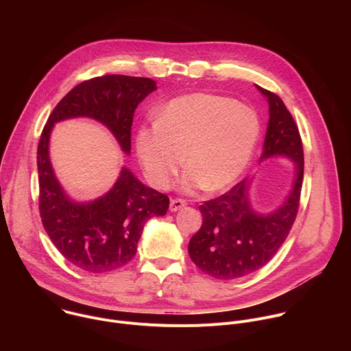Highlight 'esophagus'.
Returning <instances> with one entry per match:
<instances>
[{
  "mask_svg": "<svg viewBox=\"0 0 351 351\" xmlns=\"http://www.w3.org/2000/svg\"><path fill=\"white\" fill-rule=\"evenodd\" d=\"M184 207H186V202H184V199H180V198H173V199H171L169 210H171L172 213H176V211H179V210H182V208H184Z\"/></svg>",
  "mask_w": 351,
  "mask_h": 351,
  "instance_id": "1",
  "label": "esophagus"
}]
</instances>
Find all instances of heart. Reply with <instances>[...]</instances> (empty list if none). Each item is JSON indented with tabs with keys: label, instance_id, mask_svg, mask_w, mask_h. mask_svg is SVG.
Segmentation results:
<instances>
[{
	"label": "heart",
	"instance_id": "1",
	"mask_svg": "<svg viewBox=\"0 0 351 351\" xmlns=\"http://www.w3.org/2000/svg\"><path fill=\"white\" fill-rule=\"evenodd\" d=\"M261 133L257 114L234 99L207 93L173 98L153 125L136 133V153L153 186H171L189 167L182 187L215 193L232 186L247 169Z\"/></svg>",
	"mask_w": 351,
	"mask_h": 351
}]
</instances>
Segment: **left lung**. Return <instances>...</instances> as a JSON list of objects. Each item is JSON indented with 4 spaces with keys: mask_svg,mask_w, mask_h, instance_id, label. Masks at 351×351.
I'll use <instances>...</instances> for the list:
<instances>
[{
    "mask_svg": "<svg viewBox=\"0 0 351 351\" xmlns=\"http://www.w3.org/2000/svg\"><path fill=\"white\" fill-rule=\"evenodd\" d=\"M256 87L269 106L260 161L289 158L294 162V179L285 202L268 214L253 210L248 198L250 179L199 206L203 225L189 241V256L204 274L222 280L247 276L274 258L294 223L303 186L304 153L298 128L279 95Z\"/></svg>",
    "mask_w": 351,
    "mask_h": 351,
    "instance_id": "1",
    "label": "left lung"
}]
</instances>
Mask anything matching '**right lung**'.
Segmentation results:
<instances>
[{
	"mask_svg": "<svg viewBox=\"0 0 351 351\" xmlns=\"http://www.w3.org/2000/svg\"><path fill=\"white\" fill-rule=\"evenodd\" d=\"M154 90L156 82L148 77L106 75L84 80L61 99L43 129L37 147L41 222L58 252L88 274L126 265L137 252L145 222L165 215L169 198L123 167L108 193L88 203L75 202L51 167L49 136L57 122L86 117L108 128L129 156L134 110Z\"/></svg>",
	"mask_w": 351,
	"mask_h": 351,
	"instance_id": "right-lung-1",
	"label": "right lung"
}]
</instances>
